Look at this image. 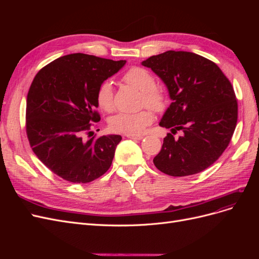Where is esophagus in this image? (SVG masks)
Masks as SVG:
<instances>
[{"label":"esophagus","instance_id":"obj_1","mask_svg":"<svg viewBox=\"0 0 259 259\" xmlns=\"http://www.w3.org/2000/svg\"><path fill=\"white\" fill-rule=\"evenodd\" d=\"M127 138H131V139H135V140H140L143 139L144 136L143 135H134V134H126L125 135Z\"/></svg>","mask_w":259,"mask_h":259}]
</instances>
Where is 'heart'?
I'll list each match as a JSON object with an SVG mask.
<instances>
[{"label": "heart", "instance_id": "heart-1", "mask_svg": "<svg viewBox=\"0 0 259 259\" xmlns=\"http://www.w3.org/2000/svg\"><path fill=\"white\" fill-rule=\"evenodd\" d=\"M126 83L142 92L140 104L146 105L156 112H161L166 107V97L161 90L155 88V79L150 71L142 67H132L122 76ZM96 100L100 109L111 112L114 108L113 89L109 81L101 83L96 92ZM153 115L150 110L143 109L137 112H120L112 116L109 122L110 128L116 133L138 135L150 125Z\"/></svg>", "mask_w": 259, "mask_h": 259}]
</instances>
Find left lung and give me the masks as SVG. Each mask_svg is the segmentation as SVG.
Returning <instances> with one entry per match:
<instances>
[{"label":"left lung","mask_w":259,"mask_h":259,"mask_svg":"<svg viewBox=\"0 0 259 259\" xmlns=\"http://www.w3.org/2000/svg\"><path fill=\"white\" fill-rule=\"evenodd\" d=\"M166 85L171 104L160 126L168 133L155 167L183 177L198 174L218 160L228 147L238 121V103L230 81L215 62L190 52L167 51L144 60Z\"/></svg>","instance_id":"obj_1"}]
</instances>
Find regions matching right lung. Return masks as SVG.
<instances>
[{"label": "right lung", "mask_w": 259, "mask_h": 259, "mask_svg": "<svg viewBox=\"0 0 259 259\" xmlns=\"http://www.w3.org/2000/svg\"><path fill=\"white\" fill-rule=\"evenodd\" d=\"M82 53L59 57L36 73L26 108V131L33 152L62 179L86 184L111 166L120 135L86 139L100 121L98 86L125 65Z\"/></svg>", "instance_id": "right-lung-1"}]
</instances>
